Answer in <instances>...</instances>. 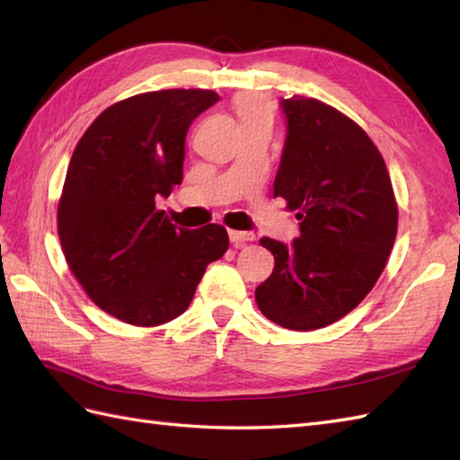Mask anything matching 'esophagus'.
<instances>
[{"instance_id":"1","label":"esophagus","mask_w":460,"mask_h":460,"mask_svg":"<svg viewBox=\"0 0 460 460\" xmlns=\"http://www.w3.org/2000/svg\"><path fill=\"white\" fill-rule=\"evenodd\" d=\"M229 239H231L233 245H235L237 249H241L243 245H245V243H249V241L255 239V235H252V233H247V231H235V229H229Z\"/></svg>"}]
</instances>
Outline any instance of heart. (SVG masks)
I'll list each match as a JSON object with an SVG mask.
<instances>
[{"instance_id": "heart-1", "label": "heart", "mask_w": 460, "mask_h": 460, "mask_svg": "<svg viewBox=\"0 0 460 460\" xmlns=\"http://www.w3.org/2000/svg\"><path fill=\"white\" fill-rule=\"evenodd\" d=\"M235 111L241 124L252 120H269L272 122V106L269 101L257 94H241L235 101Z\"/></svg>"}]
</instances>
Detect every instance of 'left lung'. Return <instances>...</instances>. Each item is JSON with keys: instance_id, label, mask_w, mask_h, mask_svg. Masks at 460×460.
<instances>
[{"instance_id": "1", "label": "left lung", "mask_w": 460, "mask_h": 460, "mask_svg": "<svg viewBox=\"0 0 460 460\" xmlns=\"http://www.w3.org/2000/svg\"><path fill=\"white\" fill-rule=\"evenodd\" d=\"M282 111L288 134L275 198L296 211L300 237L290 247L259 241L275 269L255 298L270 322L308 332L344 318L374 288L395 243L397 201L379 150L349 116L298 94Z\"/></svg>"}]
</instances>
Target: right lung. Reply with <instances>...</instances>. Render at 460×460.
I'll list each match as a JSON object with an SVG mask.
<instances>
[{
	"label": "right lung",
	"instance_id": "obj_1",
	"mask_svg": "<svg viewBox=\"0 0 460 460\" xmlns=\"http://www.w3.org/2000/svg\"><path fill=\"white\" fill-rule=\"evenodd\" d=\"M219 101L203 89L134 94L96 116L76 144L57 208L68 269L101 310L160 326L188 310L227 229H181L155 208L183 180L185 134Z\"/></svg>",
	"mask_w": 460,
	"mask_h": 460
}]
</instances>
